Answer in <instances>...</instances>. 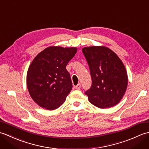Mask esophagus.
Listing matches in <instances>:
<instances>
[{
	"mask_svg": "<svg viewBox=\"0 0 149 149\" xmlns=\"http://www.w3.org/2000/svg\"><path fill=\"white\" fill-rule=\"evenodd\" d=\"M75 88H76V89H77V90H80V88H81V84H80V83H79L77 86H75Z\"/></svg>",
	"mask_w": 149,
	"mask_h": 149,
	"instance_id": "34e87169",
	"label": "esophagus"
}]
</instances>
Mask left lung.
<instances>
[{"label":"left lung","mask_w":149,"mask_h":149,"mask_svg":"<svg viewBox=\"0 0 149 149\" xmlns=\"http://www.w3.org/2000/svg\"><path fill=\"white\" fill-rule=\"evenodd\" d=\"M89 65L92 85L85 94L99 108L116 105L124 95L128 84L127 71L122 60L105 46H91L82 49Z\"/></svg>","instance_id":"8db88e82"}]
</instances>
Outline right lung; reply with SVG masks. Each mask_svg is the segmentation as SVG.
I'll use <instances>...</instances> for the list:
<instances>
[{
    "instance_id": "1",
    "label": "right lung",
    "mask_w": 149,
    "mask_h": 149,
    "mask_svg": "<svg viewBox=\"0 0 149 149\" xmlns=\"http://www.w3.org/2000/svg\"><path fill=\"white\" fill-rule=\"evenodd\" d=\"M77 50L76 47L50 46L31 62L27 73V86L40 107L54 110L65 102L72 88L66 66Z\"/></svg>"
}]
</instances>
